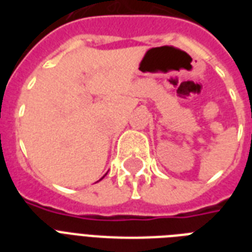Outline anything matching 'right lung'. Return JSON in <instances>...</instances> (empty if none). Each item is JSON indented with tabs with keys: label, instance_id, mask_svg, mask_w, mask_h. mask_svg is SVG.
Instances as JSON below:
<instances>
[{
	"label": "right lung",
	"instance_id": "obj_1",
	"mask_svg": "<svg viewBox=\"0 0 252 252\" xmlns=\"http://www.w3.org/2000/svg\"><path fill=\"white\" fill-rule=\"evenodd\" d=\"M103 178H104V176H103ZM103 178H102V179H103ZM99 180H100V179H99Z\"/></svg>",
	"mask_w": 252,
	"mask_h": 252
}]
</instances>
